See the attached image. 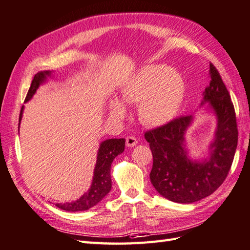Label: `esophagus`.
<instances>
[{
  "label": "esophagus",
  "instance_id": "esophagus-1",
  "mask_svg": "<svg viewBox=\"0 0 250 250\" xmlns=\"http://www.w3.org/2000/svg\"><path fill=\"white\" fill-rule=\"evenodd\" d=\"M137 142L138 141L134 136H127L125 138V144H126L127 147H134V146H136Z\"/></svg>",
  "mask_w": 250,
  "mask_h": 250
}]
</instances>
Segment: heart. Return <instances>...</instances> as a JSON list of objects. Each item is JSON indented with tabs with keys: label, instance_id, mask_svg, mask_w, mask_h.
<instances>
[{
	"label": "heart",
	"instance_id": "1",
	"mask_svg": "<svg viewBox=\"0 0 250 250\" xmlns=\"http://www.w3.org/2000/svg\"><path fill=\"white\" fill-rule=\"evenodd\" d=\"M187 82L177 69L164 65H148L126 80L121 89V98L126 103L137 104L138 117L148 126H162L176 117L181 107ZM111 114L117 118L126 115L125 104L113 99Z\"/></svg>",
	"mask_w": 250,
	"mask_h": 250
}]
</instances>
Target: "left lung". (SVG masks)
Here are the masks:
<instances>
[{
	"mask_svg": "<svg viewBox=\"0 0 250 250\" xmlns=\"http://www.w3.org/2000/svg\"><path fill=\"white\" fill-rule=\"evenodd\" d=\"M208 72L211 81L202 94L201 105L208 102L217 118L210 158L188 159L184 134L193 116H181L145 133L153 155L151 183L160 195L178 204H191L213 194L227 178L234 159L239 132L233 103L213 63Z\"/></svg>",
	"mask_w": 250,
	"mask_h": 250,
	"instance_id": "obj_1",
	"label": "left lung"
}]
</instances>
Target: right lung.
<instances>
[{
    "label": "right lung",
    "mask_w": 250,
    "mask_h": 250,
    "mask_svg": "<svg viewBox=\"0 0 250 250\" xmlns=\"http://www.w3.org/2000/svg\"><path fill=\"white\" fill-rule=\"evenodd\" d=\"M50 75L51 71H42L35 74L30 89L27 91L25 102L31 100L35 92L38 89V87L44 82L46 77H50ZM22 113L23 106L21 107L19 116V125L22 118ZM125 145V138H111L102 142L100 144V148L98 150L94 178H92V183L88 191L75 201L56 204L55 206L63 211L79 212L88 210V208L96 206L98 202H100L112 188L111 165L116 156L124 152Z\"/></svg>",
    "instance_id": "right-lung-1"
}]
</instances>
